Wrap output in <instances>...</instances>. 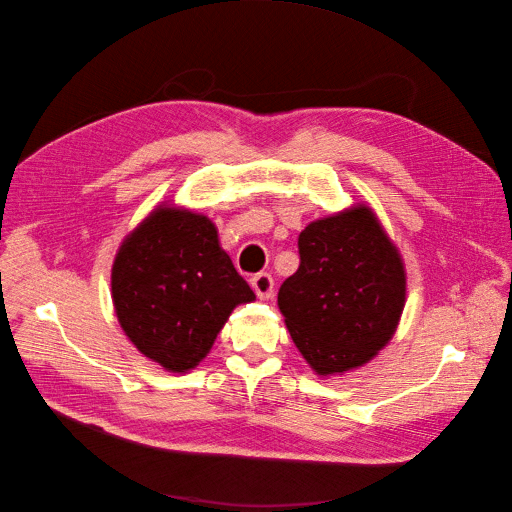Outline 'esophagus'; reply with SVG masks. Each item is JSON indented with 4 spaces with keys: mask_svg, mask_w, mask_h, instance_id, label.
<instances>
[{
    "mask_svg": "<svg viewBox=\"0 0 512 512\" xmlns=\"http://www.w3.org/2000/svg\"><path fill=\"white\" fill-rule=\"evenodd\" d=\"M254 292L258 294L260 301H267L273 294V277L269 273H258L250 280Z\"/></svg>",
    "mask_w": 512,
    "mask_h": 512,
    "instance_id": "1",
    "label": "esophagus"
}]
</instances>
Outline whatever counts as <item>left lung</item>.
Instances as JSON below:
<instances>
[{
  "instance_id": "8db88e82",
  "label": "left lung",
  "mask_w": 512,
  "mask_h": 512,
  "mask_svg": "<svg viewBox=\"0 0 512 512\" xmlns=\"http://www.w3.org/2000/svg\"><path fill=\"white\" fill-rule=\"evenodd\" d=\"M299 254L277 305L314 374L344 376L393 339L406 305L404 258L367 203L309 222Z\"/></svg>"
}]
</instances>
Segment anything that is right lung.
<instances>
[{
    "label": "right lung",
    "instance_id": "add662e5",
    "mask_svg": "<svg viewBox=\"0 0 512 512\" xmlns=\"http://www.w3.org/2000/svg\"><path fill=\"white\" fill-rule=\"evenodd\" d=\"M111 297L119 327L145 359L188 374L211 352L232 309L256 294L205 213L160 203L117 247Z\"/></svg>",
    "mask_w": 512,
    "mask_h": 512
}]
</instances>
